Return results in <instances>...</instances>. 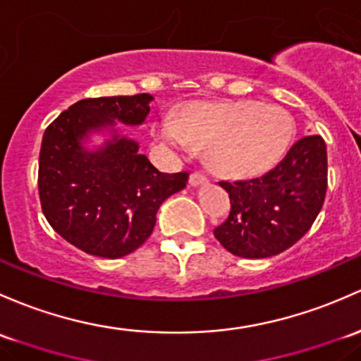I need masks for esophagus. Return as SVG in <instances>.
Wrapping results in <instances>:
<instances>
[{
    "label": "esophagus",
    "instance_id": "34e87169",
    "mask_svg": "<svg viewBox=\"0 0 361 361\" xmlns=\"http://www.w3.org/2000/svg\"><path fill=\"white\" fill-rule=\"evenodd\" d=\"M207 183V176L202 173V171H195V173L190 174V185L192 187H200V185Z\"/></svg>",
    "mask_w": 361,
    "mask_h": 361
}]
</instances>
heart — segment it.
I'll use <instances>...</instances> for the list:
<instances>
[{
	"mask_svg": "<svg viewBox=\"0 0 361 361\" xmlns=\"http://www.w3.org/2000/svg\"><path fill=\"white\" fill-rule=\"evenodd\" d=\"M155 135L178 152L206 150L209 168L219 176L244 180L275 168L289 150L295 121L280 105L256 100L192 102L162 114Z\"/></svg>",
	"mask_w": 361,
	"mask_h": 361,
	"instance_id": "b5f03b06",
	"label": "heart"
}]
</instances>
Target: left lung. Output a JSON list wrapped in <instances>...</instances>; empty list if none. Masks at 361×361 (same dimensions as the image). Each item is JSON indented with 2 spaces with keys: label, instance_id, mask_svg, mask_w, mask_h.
Returning <instances> with one entry per match:
<instances>
[{
  "label": "left lung",
  "instance_id": "left-lung-1",
  "mask_svg": "<svg viewBox=\"0 0 361 361\" xmlns=\"http://www.w3.org/2000/svg\"><path fill=\"white\" fill-rule=\"evenodd\" d=\"M231 209L214 230L219 244L247 259L292 247L317 219L327 192V147L320 135L305 136L263 176L219 181Z\"/></svg>",
  "mask_w": 361,
  "mask_h": 361
}]
</instances>
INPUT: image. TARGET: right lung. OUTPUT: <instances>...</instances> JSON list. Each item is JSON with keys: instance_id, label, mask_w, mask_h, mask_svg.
Instances as JSON below:
<instances>
[{"instance_id": "add662e5", "label": "right lung", "mask_w": 361, "mask_h": 361, "mask_svg": "<svg viewBox=\"0 0 361 361\" xmlns=\"http://www.w3.org/2000/svg\"><path fill=\"white\" fill-rule=\"evenodd\" d=\"M149 93L75 102L47 128L41 142V209L51 228L91 256L123 257L150 237L159 207L187 187L188 173H161L116 121L138 126L150 112ZM111 127L104 147L86 151L91 130Z\"/></svg>"}]
</instances>
